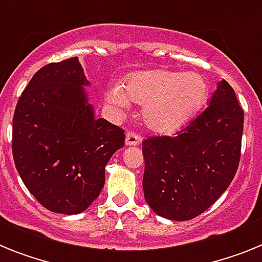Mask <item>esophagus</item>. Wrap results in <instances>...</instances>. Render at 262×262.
Segmentation results:
<instances>
[{
	"label": "esophagus",
	"mask_w": 262,
	"mask_h": 262,
	"mask_svg": "<svg viewBox=\"0 0 262 262\" xmlns=\"http://www.w3.org/2000/svg\"><path fill=\"white\" fill-rule=\"evenodd\" d=\"M141 137L138 136L136 132H128L126 133V138H125V144L128 145V146H134V145L140 144Z\"/></svg>",
	"instance_id": "1"
}]
</instances>
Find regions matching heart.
<instances>
[{
	"label": "heart",
	"mask_w": 262,
	"mask_h": 262,
	"mask_svg": "<svg viewBox=\"0 0 262 262\" xmlns=\"http://www.w3.org/2000/svg\"><path fill=\"white\" fill-rule=\"evenodd\" d=\"M108 92L109 103L126 108L129 99L142 105V121L154 133L171 134L199 112L208 97V84L196 72L151 70L130 75Z\"/></svg>",
	"instance_id": "1"
}]
</instances>
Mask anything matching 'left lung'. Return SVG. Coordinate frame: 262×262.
Listing matches in <instances>:
<instances>
[{"label":"left lung","mask_w":262,"mask_h":262,"mask_svg":"<svg viewBox=\"0 0 262 262\" xmlns=\"http://www.w3.org/2000/svg\"><path fill=\"white\" fill-rule=\"evenodd\" d=\"M244 112L233 88L219 81L210 105L170 136L144 140L142 187L157 215L191 220L215 203L235 178L240 162Z\"/></svg>","instance_id":"left-lung-1"}]
</instances>
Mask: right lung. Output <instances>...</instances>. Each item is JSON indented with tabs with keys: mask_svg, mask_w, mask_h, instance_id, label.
Instances as JSON below:
<instances>
[{
	"mask_svg": "<svg viewBox=\"0 0 262 262\" xmlns=\"http://www.w3.org/2000/svg\"><path fill=\"white\" fill-rule=\"evenodd\" d=\"M76 56L36 71L18 99L13 117V158L19 177L45 208L83 212L105 183V166L125 134L95 118Z\"/></svg>",
	"mask_w": 262,
	"mask_h": 262,
	"instance_id": "add662e5",
	"label": "right lung"
}]
</instances>
